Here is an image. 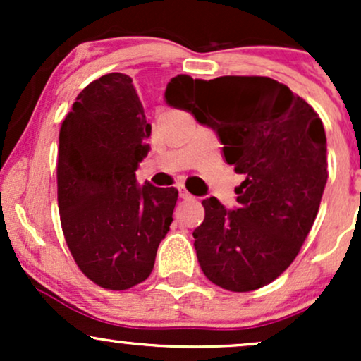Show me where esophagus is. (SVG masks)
<instances>
[{"label": "esophagus", "instance_id": "obj_1", "mask_svg": "<svg viewBox=\"0 0 361 361\" xmlns=\"http://www.w3.org/2000/svg\"><path fill=\"white\" fill-rule=\"evenodd\" d=\"M178 190H180V197L183 198V200H193V195L186 192L185 186H180V188H178Z\"/></svg>", "mask_w": 361, "mask_h": 361}]
</instances>
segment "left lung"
Masks as SVG:
<instances>
[{"label": "left lung", "mask_w": 361, "mask_h": 361, "mask_svg": "<svg viewBox=\"0 0 361 361\" xmlns=\"http://www.w3.org/2000/svg\"><path fill=\"white\" fill-rule=\"evenodd\" d=\"M166 103L190 111L222 142L227 164L244 175L238 207L202 202L193 231L202 271L231 292L271 283L307 238L327 181L321 118L288 86L264 76L173 78Z\"/></svg>", "instance_id": "left-lung-1"}]
</instances>
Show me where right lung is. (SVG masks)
<instances>
[{
  "label": "right lung",
  "mask_w": 361,
  "mask_h": 361,
  "mask_svg": "<svg viewBox=\"0 0 361 361\" xmlns=\"http://www.w3.org/2000/svg\"><path fill=\"white\" fill-rule=\"evenodd\" d=\"M149 135L137 91L122 73L90 82L62 122V233L80 270L103 288L127 290L146 280L173 222L178 190L135 180Z\"/></svg>",
  "instance_id": "obj_1"
}]
</instances>
